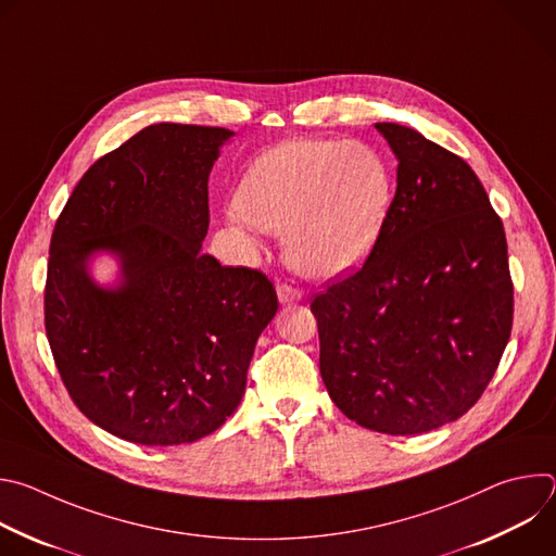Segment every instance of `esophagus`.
I'll return each instance as SVG.
<instances>
[{"mask_svg": "<svg viewBox=\"0 0 556 556\" xmlns=\"http://www.w3.org/2000/svg\"><path fill=\"white\" fill-rule=\"evenodd\" d=\"M277 294H279L281 303H292V301L301 299V290L296 286H292V283H279L277 286Z\"/></svg>", "mask_w": 556, "mask_h": 556, "instance_id": "esophagus-1", "label": "esophagus"}]
</instances>
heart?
Wrapping results in <instances>:
<instances>
[{
  "mask_svg": "<svg viewBox=\"0 0 556 556\" xmlns=\"http://www.w3.org/2000/svg\"><path fill=\"white\" fill-rule=\"evenodd\" d=\"M389 202L391 174L371 144L299 138L270 147L249 167L232 219L283 235L299 273L337 277L369 255Z\"/></svg>",
  "mask_w": 556,
  "mask_h": 556,
  "instance_id": "obj_1",
  "label": "heart"
}]
</instances>
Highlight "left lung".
<instances>
[{"label": "left lung", "mask_w": 556, "mask_h": 556, "mask_svg": "<svg viewBox=\"0 0 556 556\" xmlns=\"http://www.w3.org/2000/svg\"><path fill=\"white\" fill-rule=\"evenodd\" d=\"M399 185L365 264L319 292V367L356 425L418 435L482 399L513 330L502 217L475 176L420 131L376 123Z\"/></svg>", "instance_id": "obj_1"}]
</instances>
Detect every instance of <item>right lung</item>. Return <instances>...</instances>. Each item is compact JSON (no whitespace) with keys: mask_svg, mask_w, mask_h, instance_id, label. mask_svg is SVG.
<instances>
[{"mask_svg":"<svg viewBox=\"0 0 556 556\" xmlns=\"http://www.w3.org/2000/svg\"><path fill=\"white\" fill-rule=\"evenodd\" d=\"M224 127L157 123L101 155L67 198L50 240L43 324L72 403L134 444L195 442L240 405L279 301L257 268L200 253L208 174ZM118 252L124 286L85 264Z\"/></svg>","mask_w":556,"mask_h":556,"instance_id":"add662e5","label":"right lung"}]
</instances>
